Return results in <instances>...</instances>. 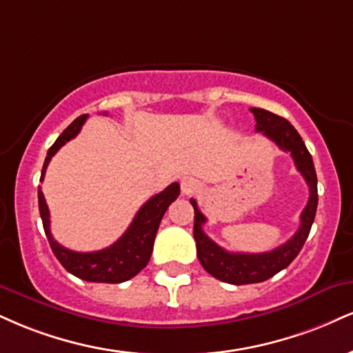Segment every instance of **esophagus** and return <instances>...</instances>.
Returning a JSON list of instances; mask_svg holds the SVG:
<instances>
[{
    "mask_svg": "<svg viewBox=\"0 0 353 353\" xmlns=\"http://www.w3.org/2000/svg\"><path fill=\"white\" fill-rule=\"evenodd\" d=\"M201 189V185H199V182L194 179V177H184V179L181 181V190L184 195H192L197 192V190Z\"/></svg>",
    "mask_w": 353,
    "mask_h": 353,
    "instance_id": "34e87169",
    "label": "esophagus"
}]
</instances>
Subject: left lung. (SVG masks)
I'll use <instances>...</instances> for the list:
<instances>
[{
    "instance_id": "8db88e82",
    "label": "left lung",
    "mask_w": 353,
    "mask_h": 353,
    "mask_svg": "<svg viewBox=\"0 0 353 353\" xmlns=\"http://www.w3.org/2000/svg\"><path fill=\"white\" fill-rule=\"evenodd\" d=\"M250 110L256 120V131H261L266 138L278 144L279 150L291 152L296 169L303 174L304 181L309 185V201L303 214H301L298 232L286 243L266 253H230L205 235L202 227L207 222V219L199 210L197 202L190 199L195 214L194 239L195 246H197L199 261H201L203 270L214 278L223 283L236 284V286L266 281L286 266H290L291 261L299 254L304 241L307 240L317 210V176L316 169H314L312 156L305 148L303 138L294 126L288 120H284L283 117H278V114L263 108Z\"/></svg>"
}]
</instances>
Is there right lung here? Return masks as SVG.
<instances>
[{
    "mask_svg": "<svg viewBox=\"0 0 353 353\" xmlns=\"http://www.w3.org/2000/svg\"><path fill=\"white\" fill-rule=\"evenodd\" d=\"M88 114L75 118L74 121L62 131V134L55 139V143L49 148L48 156H46L44 165H42L41 182L44 179L46 169H48L49 161L67 141L79 134L82 130L83 123L87 121ZM181 188L177 182L168 185L163 192L152 195L138 214L134 215L133 222L123 235L108 248L99 250V252L80 253L72 252L61 243L54 240L50 233V220H49V207L46 203L44 194L39 188L37 197H39V212L42 225H44L46 236H48L50 248L61 265L69 273L77 276L80 279L90 283H123L128 281L141 271L150 261L152 246H154L156 233H158L161 219L168 210V207L179 197Z\"/></svg>",
    "mask_w": 353,
    "mask_h": 353,
    "instance_id": "right-lung-1",
    "label": "right lung"
}]
</instances>
